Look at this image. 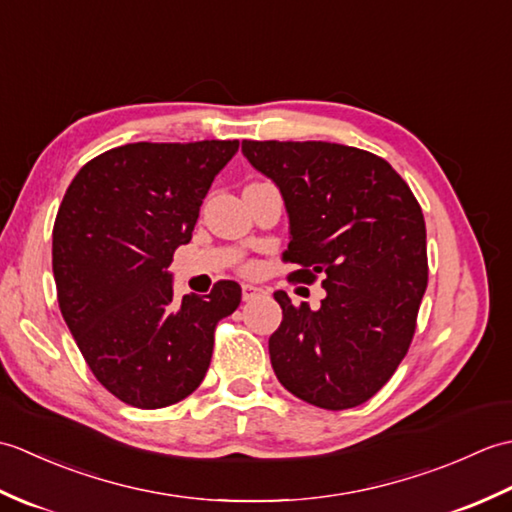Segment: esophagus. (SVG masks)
<instances>
[{
  "label": "esophagus",
  "instance_id": "1",
  "mask_svg": "<svg viewBox=\"0 0 512 512\" xmlns=\"http://www.w3.org/2000/svg\"><path fill=\"white\" fill-rule=\"evenodd\" d=\"M259 292H262V288H257V286H253V284H244L242 286V299L244 301H250V299H255Z\"/></svg>",
  "mask_w": 512,
  "mask_h": 512
}]
</instances>
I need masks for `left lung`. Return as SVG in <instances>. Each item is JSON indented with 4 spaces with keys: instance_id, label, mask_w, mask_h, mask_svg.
<instances>
[{
    "instance_id": "obj_1",
    "label": "left lung",
    "mask_w": 512,
    "mask_h": 512,
    "mask_svg": "<svg viewBox=\"0 0 512 512\" xmlns=\"http://www.w3.org/2000/svg\"><path fill=\"white\" fill-rule=\"evenodd\" d=\"M250 165L286 202L297 264L292 281L321 277L319 310L275 299L284 321L268 352L279 383L321 409L372 398L405 358L427 288V228L409 184L369 151L306 140H244Z\"/></svg>"
}]
</instances>
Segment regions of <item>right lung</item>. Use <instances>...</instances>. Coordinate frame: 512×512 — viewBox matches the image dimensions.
<instances>
[{
    "label": "right lung",
    "mask_w": 512,
    "mask_h": 512,
    "mask_svg": "<svg viewBox=\"0 0 512 512\" xmlns=\"http://www.w3.org/2000/svg\"><path fill=\"white\" fill-rule=\"evenodd\" d=\"M239 140L129 143L76 173L52 228L57 299L96 380L118 400L160 409L206 376L220 319L242 301L235 281L173 301L169 264L191 242L213 178Z\"/></svg>",
    "instance_id": "obj_1"
}]
</instances>
